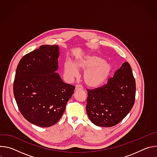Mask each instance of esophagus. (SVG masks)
I'll return each mask as SVG.
<instances>
[{
    "mask_svg": "<svg viewBox=\"0 0 157 157\" xmlns=\"http://www.w3.org/2000/svg\"><path fill=\"white\" fill-rule=\"evenodd\" d=\"M75 89H76V90H82L83 87H82V86L81 85H80V84H77V85L76 86Z\"/></svg>",
    "mask_w": 157,
    "mask_h": 157,
    "instance_id": "obj_1",
    "label": "esophagus"
}]
</instances>
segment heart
<instances>
[{
    "instance_id": "heart-1",
    "label": "heart",
    "mask_w": 157,
    "mask_h": 157,
    "mask_svg": "<svg viewBox=\"0 0 157 157\" xmlns=\"http://www.w3.org/2000/svg\"><path fill=\"white\" fill-rule=\"evenodd\" d=\"M112 68L113 66L110 63L93 55H88L78 59L75 64L66 61L64 64V73L72 78L78 76V69L84 71V82L91 87H98L105 83L110 75Z\"/></svg>"
}]
</instances>
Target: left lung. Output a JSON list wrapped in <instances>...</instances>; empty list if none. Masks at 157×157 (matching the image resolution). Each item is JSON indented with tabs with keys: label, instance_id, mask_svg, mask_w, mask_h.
Here are the masks:
<instances>
[{
	"label": "left lung",
	"instance_id": "1",
	"mask_svg": "<svg viewBox=\"0 0 157 157\" xmlns=\"http://www.w3.org/2000/svg\"><path fill=\"white\" fill-rule=\"evenodd\" d=\"M136 85L132 68L124 62L107 83L87 89V114L96 125L110 127L119 124L131 110L136 99Z\"/></svg>",
	"mask_w": 157,
	"mask_h": 157
}]
</instances>
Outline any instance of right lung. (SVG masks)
I'll list each match as a JSON object with an SVG mask.
<instances>
[{"label": "right lung", "mask_w": 157, "mask_h": 157, "mask_svg": "<svg viewBox=\"0 0 157 157\" xmlns=\"http://www.w3.org/2000/svg\"><path fill=\"white\" fill-rule=\"evenodd\" d=\"M57 45L44 44L25 55L17 67L13 94L21 115L41 127L55 125L63 116L75 86L58 73Z\"/></svg>", "instance_id": "add662e5"}]
</instances>
